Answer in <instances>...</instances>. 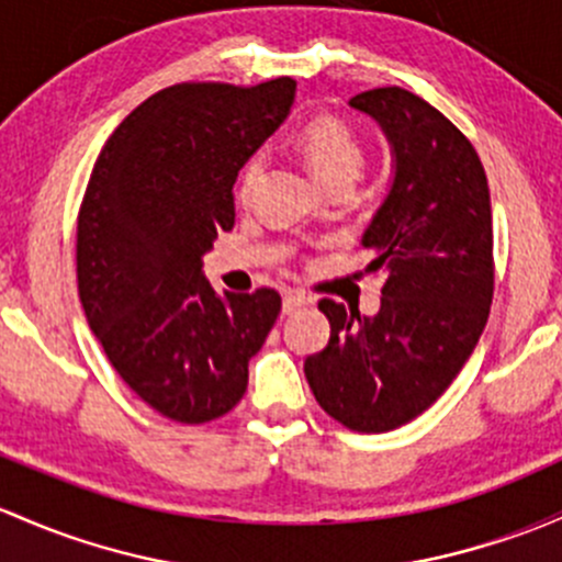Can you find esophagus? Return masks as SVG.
Masks as SVG:
<instances>
[{
  "mask_svg": "<svg viewBox=\"0 0 562 562\" xmlns=\"http://www.w3.org/2000/svg\"><path fill=\"white\" fill-rule=\"evenodd\" d=\"M306 304H310V299H306L304 293H285V299H282V312H285V315H293V312L304 310Z\"/></svg>",
  "mask_w": 562,
  "mask_h": 562,
  "instance_id": "obj_1",
  "label": "esophagus"
}]
</instances>
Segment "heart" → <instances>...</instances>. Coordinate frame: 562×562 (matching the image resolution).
<instances>
[{
    "label": "heart",
    "instance_id": "obj_1",
    "mask_svg": "<svg viewBox=\"0 0 562 562\" xmlns=\"http://www.w3.org/2000/svg\"><path fill=\"white\" fill-rule=\"evenodd\" d=\"M299 147L312 175L323 186H352L366 167V147L356 128L336 115H315L301 123ZM266 172V153L256 150L245 158L236 175V199L250 202Z\"/></svg>",
    "mask_w": 562,
    "mask_h": 562
}]
</instances>
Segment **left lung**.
Wrapping results in <instances>:
<instances>
[{
  "instance_id": "1",
  "label": "left lung",
  "mask_w": 562,
  "mask_h": 562,
  "mask_svg": "<svg viewBox=\"0 0 562 562\" xmlns=\"http://www.w3.org/2000/svg\"><path fill=\"white\" fill-rule=\"evenodd\" d=\"M350 104L380 123L395 156L393 188L363 234L382 304L363 317L323 299L330 339L304 374L336 423L385 434L436 404L480 341L495 288L493 210L474 145L425 99L387 86Z\"/></svg>"
}]
</instances>
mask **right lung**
<instances>
[{"label":"right lung","instance_id":"add662e5","mask_svg":"<svg viewBox=\"0 0 562 562\" xmlns=\"http://www.w3.org/2000/svg\"><path fill=\"white\" fill-rule=\"evenodd\" d=\"M296 80L177 82L104 142L78 212V293L112 369L182 425L232 412L277 323L274 288L217 296L202 256L234 228L241 164L288 117Z\"/></svg>","mask_w":562,"mask_h":562}]
</instances>
